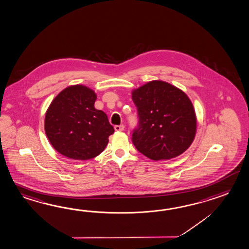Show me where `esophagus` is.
<instances>
[{
	"label": "esophagus",
	"instance_id": "esophagus-1",
	"mask_svg": "<svg viewBox=\"0 0 249 249\" xmlns=\"http://www.w3.org/2000/svg\"><path fill=\"white\" fill-rule=\"evenodd\" d=\"M124 125H117L114 127V129L116 130V131H123L124 130Z\"/></svg>",
	"mask_w": 249,
	"mask_h": 249
}]
</instances>
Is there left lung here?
<instances>
[{"label":"left lung","instance_id":"8db88e82","mask_svg":"<svg viewBox=\"0 0 249 249\" xmlns=\"http://www.w3.org/2000/svg\"><path fill=\"white\" fill-rule=\"evenodd\" d=\"M132 100L139 118L132 142L141 154L154 160H170L191 145L196 132V116L182 90L153 80L134 89Z\"/></svg>","mask_w":249,"mask_h":249}]
</instances>
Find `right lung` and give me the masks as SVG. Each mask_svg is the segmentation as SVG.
<instances>
[{"label": "right lung", "instance_id": "add662e5", "mask_svg": "<svg viewBox=\"0 0 249 249\" xmlns=\"http://www.w3.org/2000/svg\"><path fill=\"white\" fill-rule=\"evenodd\" d=\"M96 94L83 85L70 86L57 94L48 107L44 130L53 147L73 160L99 155L114 128L107 115L94 108Z\"/></svg>", "mask_w": 249, "mask_h": 249}]
</instances>
